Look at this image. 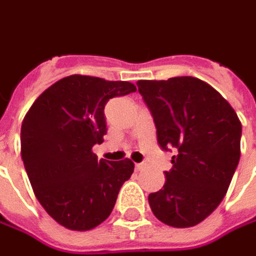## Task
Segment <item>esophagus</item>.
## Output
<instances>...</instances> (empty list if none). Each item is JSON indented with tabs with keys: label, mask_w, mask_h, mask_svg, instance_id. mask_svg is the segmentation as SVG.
I'll list each match as a JSON object with an SVG mask.
<instances>
[{
	"label": "esophagus",
	"mask_w": 256,
	"mask_h": 256,
	"mask_svg": "<svg viewBox=\"0 0 256 256\" xmlns=\"http://www.w3.org/2000/svg\"><path fill=\"white\" fill-rule=\"evenodd\" d=\"M135 168H136V172H142V170L145 168V164H144V163H136V164H135Z\"/></svg>",
	"instance_id": "esophagus-1"
}]
</instances>
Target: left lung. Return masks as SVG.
Listing matches in <instances>:
<instances>
[{
  "instance_id": "left-lung-1",
  "label": "left lung",
  "mask_w": 256,
  "mask_h": 256,
  "mask_svg": "<svg viewBox=\"0 0 256 256\" xmlns=\"http://www.w3.org/2000/svg\"><path fill=\"white\" fill-rule=\"evenodd\" d=\"M163 150L174 149L163 188L149 195L153 214L164 224H199L224 198L240 162L241 121L228 102L194 76L138 80Z\"/></svg>"
}]
</instances>
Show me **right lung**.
<instances>
[{"mask_svg":"<svg viewBox=\"0 0 256 256\" xmlns=\"http://www.w3.org/2000/svg\"><path fill=\"white\" fill-rule=\"evenodd\" d=\"M136 92L125 80L88 75L60 79L38 96L20 128V156L44 210L68 230L88 232L112 212L130 158L98 160L93 146L107 134L104 106Z\"/></svg>","mask_w":256,"mask_h":256,"instance_id":"right-lung-1","label":"right lung"}]
</instances>
